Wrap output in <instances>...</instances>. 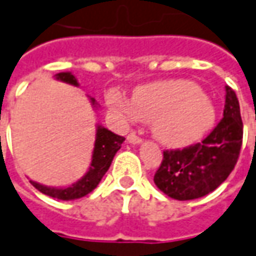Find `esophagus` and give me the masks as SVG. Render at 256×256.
I'll list each match as a JSON object with an SVG mask.
<instances>
[{
    "label": "esophagus",
    "mask_w": 256,
    "mask_h": 256,
    "mask_svg": "<svg viewBox=\"0 0 256 256\" xmlns=\"http://www.w3.org/2000/svg\"><path fill=\"white\" fill-rule=\"evenodd\" d=\"M126 140H128V143H131V144H140L142 143V139L136 136L135 134H130L128 138H126Z\"/></svg>",
    "instance_id": "esophagus-1"
}]
</instances>
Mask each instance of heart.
Listing matches in <instances>:
<instances>
[{"instance_id": "b5f03b06", "label": "heart", "mask_w": 256, "mask_h": 256, "mask_svg": "<svg viewBox=\"0 0 256 256\" xmlns=\"http://www.w3.org/2000/svg\"><path fill=\"white\" fill-rule=\"evenodd\" d=\"M112 110L128 121L152 122L154 138L168 148L198 142L216 122V108L198 85L188 80H162L134 90L132 100L110 90Z\"/></svg>"}]
</instances>
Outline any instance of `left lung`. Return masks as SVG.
I'll return each mask as SVG.
<instances>
[{"mask_svg":"<svg viewBox=\"0 0 256 256\" xmlns=\"http://www.w3.org/2000/svg\"><path fill=\"white\" fill-rule=\"evenodd\" d=\"M242 143L240 104L226 86L224 118L201 143L166 150L154 175L158 189L175 200H194L220 186L233 171Z\"/></svg>","mask_w":256,"mask_h":256,"instance_id":"8db88e82","label":"left lung"}]
</instances>
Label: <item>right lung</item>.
<instances>
[{"instance_id": "add662e5", "label": "right lung", "mask_w": 256, "mask_h": 256, "mask_svg": "<svg viewBox=\"0 0 256 256\" xmlns=\"http://www.w3.org/2000/svg\"><path fill=\"white\" fill-rule=\"evenodd\" d=\"M56 80H59L62 82L78 86V81L70 72H62L55 76ZM90 104L92 108H98V103L94 98L90 96ZM125 140V138L116 135L112 131H108V128H104L102 125H96V136L95 144H94V152H92V160H90V168L85 172V175L77 182L72 183L67 188H52V186H45L41 183L30 180L32 186L41 192L42 194L50 196L58 200H76L81 198L84 196L90 194L92 190L95 189L104 176V174L112 166L114 156L121 148V144Z\"/></svg>"}]
</instances>
